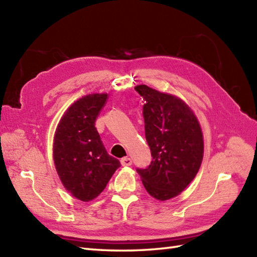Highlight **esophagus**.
<instances>
[{"mask_svg": "<svg viewBox=\"0 0 257 257\" xmlns=\"http://www.w3.org/2000/svg\"><path fill=\"white\" fill-rule=\"evenodd\" d=\"M120 162H121V165H122L123 167H129V166H132L133 160L130 159V158L125 157V158H122V159L120 160Z\"/></svg>", "mask_w": 257, "mask_h": 257, "instance_id": "34e87169", "label": "esophagus"}]
</instances>
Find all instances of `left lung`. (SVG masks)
Segmentation results:
<instances>
[{"label": "left lung", "instance_id": "8db88e82", "mask_svg": "<svg viewBox=\"0 0 257 257\" xmlns=\"http://www.w3.org/2000/svg\"><path fill=\"white\" fill-rule=\"evenodd\" d=\"M146 103L143 107L145 135L152 161L137 168L146 190L166 201L180 194L198 173L203 158V136L198 119L178 97L135 87Z\"/></svg>", "mask_w": 257, "mask_h": 257}]
</instances>
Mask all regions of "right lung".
<instances>
[{
	"instance_id": "obj_1",
	"label": "right lung",
	"mask_w": 257,
	"mask_h": 257,
	"mask_svg": "<svg viewBox=\"0 0 257 257\" xmlns=\"http://www.w3.org/2000/svg\"><path fill=\"white\" fill-rule=\"evenodd\" d=\"M107 94L75 101L59 121L54 137V163L65 189L84 202L97 198L120 167L108 155L95 127Z\"/></svg>"
}]
</instances>
